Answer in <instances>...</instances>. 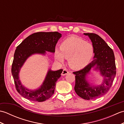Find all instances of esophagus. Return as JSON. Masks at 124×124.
<instances>
[{
  "instance_id": "obj_1",
  "label": "esophagus",
  "mask_w": 124,
  "mask_h": 124,
  "mask_svg": "<svg viewBox=\"0 0 124 124\" xmlns=\"http://www.w3.org/2000/svg\"><path fill=\"white\" fill-rule=\"evenodd\" d=\"M69 73V71L67 70V69H63V71L62 72V76H65L67 75L68 73Z\"/></svg>"
}]
</instances>
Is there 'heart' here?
Here are the masks:
<instances>
[{"label": "heart", "mask_w": 124, "mask_h": 124, "mask_svg": "<svg viewBox=\"0 0 124 124\" xmlns=\"http://www.w3.org/2000/svg\"><path fill=\"white\" fill-rule=\"evenodd\" d=\"M94 54L92 45L77 37H70L64 39L56 49L55 57L62 62L63 57L68 59V64L74 69H81L90 62Z\"/></svg>", "instance_id": "obj_1"}]
</instances>
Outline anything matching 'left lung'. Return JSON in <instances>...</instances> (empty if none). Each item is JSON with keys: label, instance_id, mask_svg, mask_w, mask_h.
<instances>
[{"label": "left lung", "instance_id": "8db88e82", "mask_svg": "<svg viewBox=\"0 0 124 124\" xmlns=\"http://www.w3.org/2000/svg\"><path fill=\"white\" fill-rule=\"evenodd\" d=\"M92 42L94 60L80 70L73 72L75 76V91L79 96L85 100L96 99L107 94L111 88L116 74L115 59L112 49L102 38L93 33H85ZM95 65L97 68L105 76V80L101 85L92 86L85 80L86 75Z\"/></svg>", "mask_w": 124, "mask_h": 124}]
</instances>
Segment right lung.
<instances>
[{
    "label": "right lung",
    "instance_id": "add662e5",
    "mask_svg": "<svg viewBox=\"0 0 124 124\" xmlns=\"http://www.w3.org/2000/svg\"><path fill=\"white\" fill-rule=\"evenodd\" d=\"M61 34L57 32H39L26 38L16 49L12 65V74L15 88L21 95L35 102H43L50 98L54 93L56 83L63 70L55 71L49 70L43 85L38 90L29 91L25 89L18 79V73L25 61L35 53L44 54L46 51L55 52V46Z\"/></svg>",
    "mask_w": 124,
    "mask_h": 124
}]
</instances>
